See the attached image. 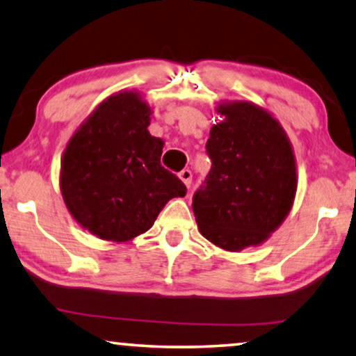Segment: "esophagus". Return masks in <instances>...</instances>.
Instances as JSON below:
<instances>
[{
	"mask_svg": "<svg viewBox=\"0 0 356 356\" xmlns=\"http://www.w3.org/2000/svg\"><path fill=\"white\" fill-rule=\"evenodd\" d=\"M179 177L185 184V187L190 188V185H192V171L190 169H184V171L179 172Z\"/></svg>",
	"mask_w": 356,
	"mask_h": 356,
	"instance_id": "1",
	"label": "esophagus"
}]
</instances>
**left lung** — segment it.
<instances>
[{
	"mask_svg": "<svg viewBox=\"0 0 356 356\" xmlns=\"http://www.w3.org/2000/svg\"><path fill=\"white\" fill-rule=\"evenodd\" d=\"M224 116L211 127L212 161L193 195L196 224L225 251L262 245L293 208L297 172L293 145L272 113L245 100L217 104Z\"/></svg>",
	"mask_w": 356,
	"mask_h": 356,
	"instance_id": "left-lung-1",
	"label": "left lung"
}]
</instances>
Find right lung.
<instances>
[{"label":"right lung","instance_id":"1","mask_svg":"<svg viewBox=\"0 0 356 356\" xmlns=\"http://www.w3.org/2000/svg\"><path fill=\"white\" fill-rule=\"evenodd\" d=\"M152 108L136 91L99 104L63 150L60 193L68 212L100 240L124 243L155 224L164 204L185 196L182 180L160 163Z\"/></svg>","mask_w":356,"mask_h":356}]
</instances>
